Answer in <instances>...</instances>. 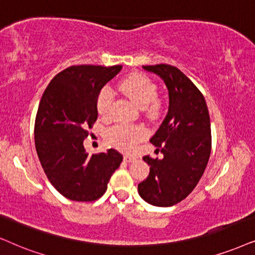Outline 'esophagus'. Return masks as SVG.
<instances>
[{"label":"esophagus","instance_id":"esophagus-1","mask_svg":"<svg viewBox=\"0 0 255 255\" xmlns=\"http://www.w3.org/2000/svg\"><path fill=\"white\" fill-rule=\"evenodd\" d=\"M124 160L126 162H133V161L136 160V156H133V155H129V154H127V155L124 156Z\"/></svg>","mask_w":255,"mask_h":255}]
</instances>
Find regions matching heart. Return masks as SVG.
<instances>
[{
	"label": "heart",
	"mask_w": 255,
	"mask_h": 255,
	"mask_svg": "<svg viewBox=\"0 0 255 255\" xmlns=\"http://www.w3.org/2000/svg\"><path fill=\"white\" fill-rule=\"evenodd\" d=\"M120 88L125 95H127L138 108L144 109L149 105V112L159 111V102L156 101L157 88L153 81L144 75H131L121 82ZM113 92L109 87L101 89L96 100V109L101 117L107 118L111 115L113 105ZM146 135L142 127L129 125H117L107 130L106 137L113 147L118 149L130 151L133 150L138 141Z\"/></svg>",
	"instance_id": "1"
}]
</instances>
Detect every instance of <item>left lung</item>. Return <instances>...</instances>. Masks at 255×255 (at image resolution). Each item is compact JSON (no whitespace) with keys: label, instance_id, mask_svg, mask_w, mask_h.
Here are the masks:
<instances>
[{"label":"left lung","instance_id":"8db88e82","mask_svg":"<svg viewBox=\"0 0 255 255\" xmlns=\"http://www.w3.org/2000/svg\"><path fill=\"white\" fill-rule=\"evenodd\" d=\"M142 68L165 82L169 106L149 140L163 156H143L149 175L138 183L137 191L148 204L169 207L185 199L205 172L212 148L211 120L204 95L181 70L169 64Z\"/></svg>","mask_w":255,"mask_h":255}]
</instances>
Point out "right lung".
Segmentation results:
<instances>
[{
  "label": "right lung",
  "instance_id": "1",
  "mask_svg": "<svg viewBox=\"0 0 255 255\" xmlns=\"http://www.w3.org/2000/svg\"><path fill=\"white\" fill-rule=\"evenodd\" d=\"M122 66H72L53 77L35 120V147L51 185L64 198L94 201L122 162L118 150L86 153L83 140L98 119L96 100Z\"/></svg>",
  "mask_w": 255,
  "mask_h": 255
}]
</instances>
